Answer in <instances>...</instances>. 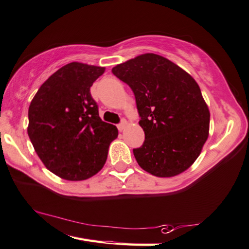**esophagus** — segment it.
<instances>
[{
    "instance_id": "1",
    "label": "esophagus",
    "mask_w": 249,
    "mask_h": 249,
    "mask_svg": "<svg viewBox=\"0 0 249 249\" xmlns=\"http://www.w3.org/2000/svg\"><path fill=\"white\" fill-rule=\"evenodd\" d=\"M126 125H127V122H126V120H122L121 123L117 125V128H119L120 132H122V130H124V128L126 127Z\"/></svg>"
}]
</instances>
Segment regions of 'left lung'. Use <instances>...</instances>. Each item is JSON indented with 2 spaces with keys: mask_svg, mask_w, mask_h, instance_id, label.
Listing matches in <instances>:
<instances>
[{
  "mask_svg": "<svg viewBox=\"0 0 249 249\" xmlns=\"http://www.w3.org/2000/svg\"><path fill=\"white\" fill-rule=\"evenodd\" d=\"M133 90L144 132L133 149L140 168L159 178L187 170L209 134L210 113L191 75L168 58L146 53L112 69Z\"/></svg>",
  "mask_w": 249,
  "mask_h": 249,
  "instance_id": "8db88e82",
  "label": "left lung"
}]
</instances>
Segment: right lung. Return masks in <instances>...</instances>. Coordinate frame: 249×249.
Returning <instances> with one entry per match:
<instances>
[{
    "mask_svg": "<svg viewBox=\"0 0 249 249\" xmlns=\"http://www.w3.org/2000/svg\"><path fill=\"white\" fill-rule=\"evenodd\" d=\"M105 70L70 63L44 81L30 103V142L46 168L61 178L83 180L97 174L119 135L100 119L90 93Z\"/></svg>",
    "mask_w": 249,
    "mask_h": 249,
    "instance_id": "obj_1",
    "label": "right lung"
}]
</instances>
